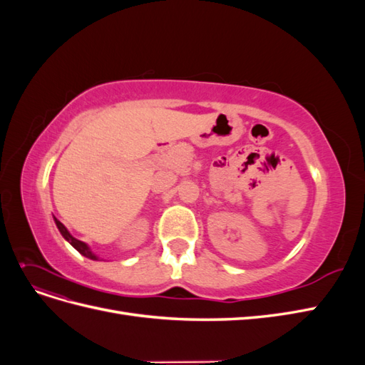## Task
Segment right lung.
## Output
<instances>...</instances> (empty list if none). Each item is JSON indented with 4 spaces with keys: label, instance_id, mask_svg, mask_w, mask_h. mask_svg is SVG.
Wrapping results in <instances>:
<instances>
[{
    "label": "right lung",
    "instance_id": "right-lung-1",
    "mask_svg": "<svg viewBox=\"0 0 365 365\" xmlns=\"http://www.w3.org/2000/svg\"><path fill=\"white\" fill-rule=\"evenodd\" d=\"M54 222H56V227H58V230L61 231V235L63 236V239L67 240L71 247H74L77 251H79V252L82 254V256H85V257H88V259H91V260H98V257L91 251V248L88 247V245L85 244V242L73 237L70 231L67 230V227H65V225L61 222V220H58L56 217H54Z\"/></svg>",
    "mask_w": 365,
    "mask_h": 365
}]
</instances>
